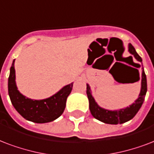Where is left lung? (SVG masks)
I'll return each mask as SVG.
<instances>
[{"label": "left lung", "instance_id": "1", "mask_svg": "<svg viewBox=\"0 0 154 154\" xmlns=\"http://www.w3.org/2000/svg\"><path fill=\"white\" fill-rule=\"evenodd\" d=\"M128 51L131 54H132L134 57L140 62H142L141 57L137 54L135 50L134 47L130 43L128 45ZM138 71V70H137ZM138 78L140 80L139 72H138ZM147 92V80L145 71H142V77H141V90L139 94V98L135 101L129 107H126L125 109H120L119 111H108L105 109L101 108L100 106L96 103L90 90V85H86V94H87L89 103H90V111L92 116L95 119L100 121L108 124H124L125 122L128 121L134 117L140 108L141 107L144 100H145V94Z\"/></svg>", "mask_w": 154, "mask_h": 154}]
</instances>
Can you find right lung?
Wrapping results in <instances>:
<instances>
[{"label": "right lung", "mask_w": 154, "mask_h": 154, "mask_svg": "<svg viewBox=\"0 0 154 154\" xmlns=\"http://www.w3.org/2000/svg\"><path fill=\"white\" fill-rule=\"evenodd\" d=\"M14 60L10 68L8 91L12 104L16 111L24 119L37 124L48 123L60 117L65 109L67 98L72 91L73 83L65 85L48 98L43 100L28 98L17 90L15 82Z\"/></svg>", "instance_id": "1"}]
</instances>
